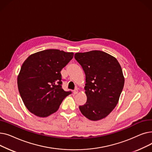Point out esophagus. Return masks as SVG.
Masks as SVG:
<instances>
[{
  "instance_id": "1",
  "label": "esophagus",
  "mask_w": 152,
  "mask_h": 152,
  "mask_svg": "<svg viewBox=\"0 0 152 152\" xmlns=\"http://www.w3.org/2000/svg\"><path fill=\"white\" fill-rule=\"evenodd\" d=\"M77 92H78V90H77V89H75L73 91V94H77Z\"/></svg>"
}]
</instances>
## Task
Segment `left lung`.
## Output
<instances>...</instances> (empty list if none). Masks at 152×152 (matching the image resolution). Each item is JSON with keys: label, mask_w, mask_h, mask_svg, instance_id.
Wrapping results in <instances>:
<instances>
[{"label": "left lung", "mask_w": 152, "mask_h": 152, "mask_svg": "<svg viewBox=\"0 0 152 152\" xmlns=\"http://www.w3.org/2000/svg\"><path fill=\"white\" fill-rule=\"evenodd\" d=\"M75 58L86 75L87 102L79 110L90 120H100L118 102L124 84L121 67L116 58L100 50L76 53Z\"/></svg>", "instance_id": "1"}]
</instances>
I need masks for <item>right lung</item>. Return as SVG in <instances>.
<instances>
[{"mask_svg": "<svg viewBox=\"0 0 152 152\" xmlns=\"http://www.w3.org/2000/svg\"><path fill=\"white\" fill-rule=\"evenodd\" d=\"M73 52L48 49L31 55L18 76V88L31 113L47 117L56 112L63 99L71 94L62 89L60 71L73 58Z\"/></svg>", "mask_w": 152, "mask_h": 152, "instance_id": "1", "label": "right lung"}]
</instances>
